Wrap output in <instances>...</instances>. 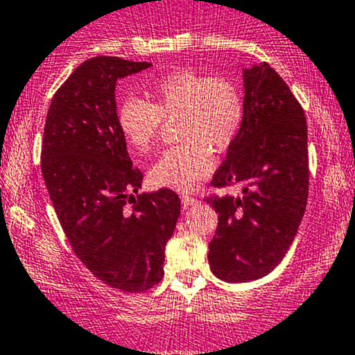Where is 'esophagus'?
<instances>
[{
  "label": "esophagus",
  "instance_id": "esophagus-1",
  "mask_svg": "<svg viewBox=\"0 0 355 355\" xmlns=\"http://www.w3.org/2000/svg\"><path fill=\"white\" fill-rule=\"evenodd\" d=\"M181 202H182V206H184V208H189V206L198 205L199 201H198L196 198L189 196V194H182V196H181Z\"/></svg>",
  "mask_w": 355,
  "mask_h": 355
}]
</instances>
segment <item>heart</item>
Wrapping results in <instances>:
<instances>
[{
  "label": "heart",
  "instance_id": "heart-1",
  "mask_svg": "<svg viewBox=\"0 0 355 355\" xmlns=\"http://www.w3.org/2000/svg\"><path fill=\"white\" fill-rule=\"evenodd\" d=\"M149 97L150 102L141 97L122 101L119 129L127 144L149 153L164 119L178 117V134L184 142L164 150L150 167L149 179L159 188L193 189L213 169L211 147L226 149L240 132L245 114L241 92L230 78L184 69L157 78Z\"/></svg>",
  "mask_w": 355,
  "mask_h": 355
}]
</instances>
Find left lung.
Masks as SVG:
<instances>
[{"label": "left lung", "instance_id": "left-lung-1", "mask_svg": "<svg viewBox=\"0 0 355 355\" xmlns=\"http://www.w3.org/2000/svg\"><path fill=\"white\" fill-rule=\"evenodd\" d=\"M243 122L211 186L241 184V196L208 198L218 213L211 272L231 284L268 275L284 260L309 196L306 121L268 63L243 69Z\"/></svg>", "mask_w": 355, "mask_h": 355}]
</instances>
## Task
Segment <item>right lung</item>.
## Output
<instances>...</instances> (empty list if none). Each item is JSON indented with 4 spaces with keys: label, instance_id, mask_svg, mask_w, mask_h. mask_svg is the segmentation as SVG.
I'll return each instance as SVG.
<instances>
[{
    "label": "right lung",
    "instance_id": "right-lung-1",
    "mask_svg": "<svg viewBox=\"0 0 355 355\" xmlns=\"http://www.w3.org/2000/svg\"><path fill=\"white\" fill-rule=\"evenodd\" d=\"M149 67L119 57L85 60L51 98L43 132L42 173L60 225L78 260L122 292L161 282L181 213L174 191L139 194L142 173L117 124V80Z\"/></svg>",
    "mask_w": 355,
    "mask_h": 355
}]
</instances>
